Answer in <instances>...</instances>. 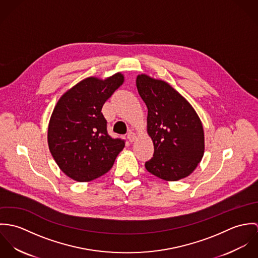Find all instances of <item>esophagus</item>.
I'll return each mask as SVG.
<instances>
[{"instance_id": "34e87169", "label": "esophagus", "mask_w": 258, "mask_h": 258, "mask_svg": "<svg viewBox=\"0 0 258 258\" xmlns=\"http://www.w3.org/2000/svg\"><path fill=\"white\" fill-rule=\"evenodd\" d=\"M127 138H128L129 141L132 143V142H134V141L137 139V135H136L134 132H130V133H128V135H127Z\"/></svg>"}]
</instances>
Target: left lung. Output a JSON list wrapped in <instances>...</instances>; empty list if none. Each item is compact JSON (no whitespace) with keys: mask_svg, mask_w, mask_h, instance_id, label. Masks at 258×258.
<instances>
[{"mask_svg":"<svg viewBox=\"0 0 258 258\" xmlns=\"http://www.w3.org/2000/svg\"><path fill=\"white\" fill-rule=\"evenodd\" d=\"M136 85L147 106V133L154 145V155L145 163L148 172L168 182L189 176L205 153L204 127L198 113L164 80L139 74Z\"/></svg>","mask_w":258,"mask_h":258,"instance_id":"8db88e82","label":"left lung"}]
</instances>
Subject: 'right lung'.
<instances>
[{"label": "right lung", "instance_id": "obj_1", "mask_svg": "<svg viewBox=\"0 0 258 258\" xmlns=\"http://www.w3.org/2000/svg\"><path fill=\"white\" fill-rule=\"evenodd\" d=\"M122 73L104 79L89 76L67 90L56 102L47 128V144L59 169L76 182L106 174L125 146L107 134L101 113L105 101L124 82Z\"/></svg>", "mask_w": 258, "mask_h": 258}]
</instances>
